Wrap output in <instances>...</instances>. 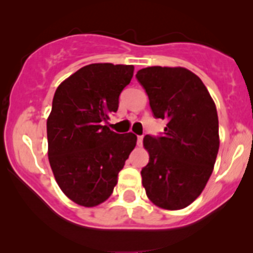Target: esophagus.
<instances>
[{
    "instance_id": "esophagus-1",
    "label": "esophagus",
    "mask_w": 253,
    "mask_h": 253,
    "mask_svg": "<svg viewBox=\"0 0 253 253\" xmlns=\"http://www.w3.org/2000/svg\"><path fill=\"white\" fill-rule=\"evenodd\" d=\"M137 144L138 145L143 144V136H137Z\"/></svg>"
}]
</instances>
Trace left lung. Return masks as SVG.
<instances>
[{"label":"left lung","mask_w":253,"mask_h":253,"mask_svg":"<svg viewBox=\"0 0 253 253\" xmlns=\"http://www.w3.org/2000/svg\"><path fill=\"white\" fill-rule=\"evenodd\" d=\"M136 77L155 119L168 121L162 136L143 139L149 153L143 187L155 206L182 209L202 193L213 172L219 150L215 104L200 77L183 67L153 66Z\"/></svg>","instance_id":"obj_1"}]
</instances>
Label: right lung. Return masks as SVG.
Segmentation results:
<instances>
[{
	"instance_id": "1",
	"label": "right lung",
	"mask_w": 253,
	"mask_h": 253,
	"mask_svg": "<svg viewBox=\"0 0 253 253\" xmlns=\"http://www.w3.org/2000/svg\"><path fill=\"white\" fill-rule=\"evenodd\" d=\"M132 65L91 63L56 89L46 122L48 162L62 192L79 206L105 202L137 136L119 134L104 122L119 109L121 91L133 77Z\"/></svg>"
}]
</instances>
